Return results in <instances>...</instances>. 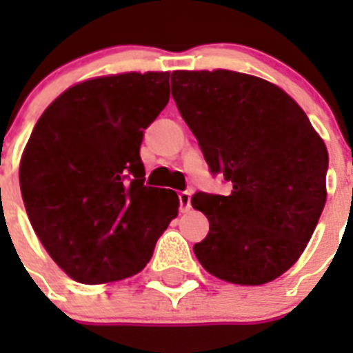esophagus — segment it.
Returning a JSON list of instances; mask_svg holds the SVG:
<instances>
[{
	"mask_svg": "<svg viewBox=\"0 0 353 353\" xmlns=\"http://www.w3.org/2000/svg\"><path fill=\"white\" fill-rule=\"evenodd\" d=\"M179 199H180V210L189 212V208H191V192H187V191L180 192Z\"/></svg>",
	"mask_w": 353,
	"mask_h": 353,
	"instance_id": "34e87169",
	"label": "esophagus"
}]
</instances>
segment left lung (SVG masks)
I'll return each instance as SVG.
<instances>
[{"instance_id": "obj_1", "label": "left lung", "mask_w": 353, "mask_h": 353, "mask_svg": "<svg viewBox=\"0 0 353 353\" xmlns=\"http://www.w3.org/2000/svg\"><path fill=\"white\" fill-rule=\"evenodd\" d=\"M171 93L212 173L233 183L230 196H192L210 223L196 258L233 285L274 281L301 258L325 207V143L301 105L261 77L174 70Z\"/></svg>"}]
</instances>
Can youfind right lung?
Segmentation results:
<instances>
[{
    "instance_id": "right-lung-1",
    "label": "right lung",
    "mask_w": 353,
    "mask_h": 353,
    "mask_svg": "<svg viewBox=\"0 0 353 353\" xmlns=\"http://www.w3.org/2000/svg\"><path fill=\"white\" fill-rule=\"evenodd\" d=\"M170 101V72L81 81L48 105L19 164L30 223L54 263L83 285L141 272L179 215L171 189L145 185L143 130Z\"/></svg>"
}]
</instances>
